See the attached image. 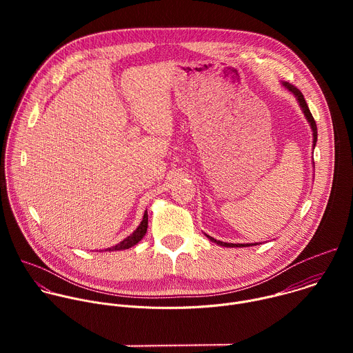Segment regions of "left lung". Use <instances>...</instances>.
<instances>
[{
    "mask_svg": "<svg viewBox=\"0 0 353 353\" xmlns=\"http://www.w3.org/2000/svg\"><path fill=\"white\" fill-rule=\"evenodd\" d=\"M282 83V86L286 89V90H289L294 97H296V100H297V103H299V106H300V109H301V112H303V114H305V117H306V120L309 121V124H310V128H312V131H313V149L316 148V142H317V125H316V121H314V119H313V116H312V113H310V110H309V106H307V103H306V100H305V97H303V94H301V92L297 89V88H294L293 85H290L289 82H281ZM211 241H214V243H216V244H219V245H222V247H250V245H257L259 243H245V244H241V243H225V241H221V240H216V239H214V237H211V236H208V234H205Z\"/></svg>",
    "mask_w": 353,
    "mask_h": 353,
    "instance_id": "8db88e82",
    "label": "left lung"
}]
</instances>
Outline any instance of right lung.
Wrapping results in <instances>:
<instances>
[{
	"label": "right lung",
	"instance_id": "add662e5",
	"mask_svg": "<svg viewBox=\"0 0 353 353\" xmlns=\"http://www.w3.org/2000/svg\"><path fill=\"white\" fill-rule=\"evenodd\" d=\"M146 229H148V211H145L143 212V218H142V221H141V223H139V226L128 236V237H125L124 240H121L119 244H116V245H113V247H109V248H106V251H119V250H127V248H130V247H132V245H135L137 243H139L141 241V239L145 236V233H146Z\"/></svg>",
	"mask_w": 353,
	"mask_h": 353
}]
</instances>
